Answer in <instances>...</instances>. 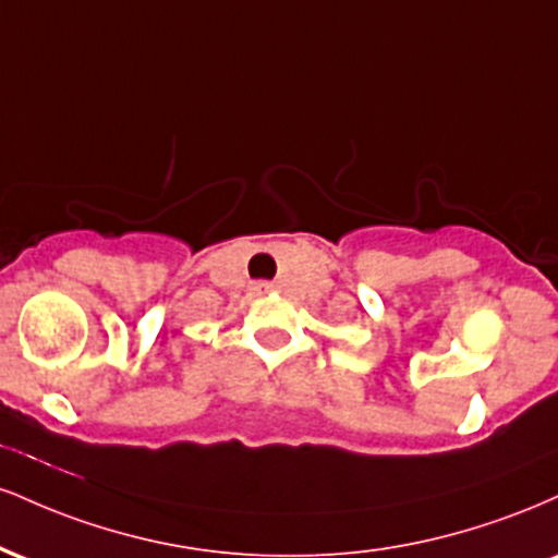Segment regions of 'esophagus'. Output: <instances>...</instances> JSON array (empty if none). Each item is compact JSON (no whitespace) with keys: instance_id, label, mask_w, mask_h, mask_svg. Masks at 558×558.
I'll list each match as a JSON object with an SVG mask.
<instances>
[{"instance_id":"esophagus-1","label":"esophagus","mask_w":558,"mask_h":558,"mask_svg":"<svg viewBox=\"0 0 558 558\" xmlns=\"http://www.w3.org/2000/svg\"><path fill=\"white\" fill-rule=\"evenodd\" d=\"M257 291H267V286H257Z\"/></svg>"}]
</instances>
